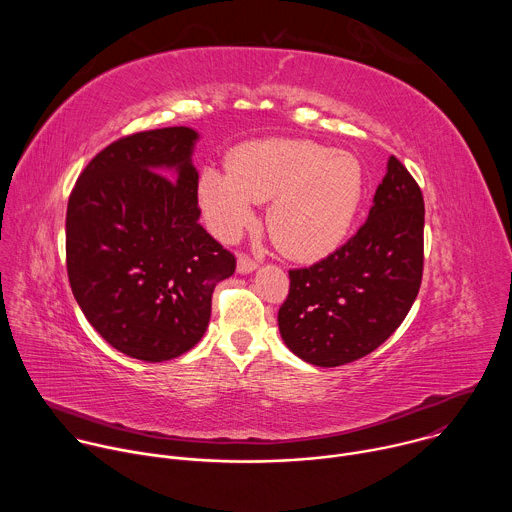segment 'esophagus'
<instances>
[{"mask_svg": "<svg viewBox=\"0 0 512 512\" xmlns=\"http://www.w3.org/2000/svg\"><path fill=\"white\" fill-rule=\"evenodd\" d=\"M255 269H257V261L255 259H251L247 255H239V259H237V271L239 273H251Z\"/></svg>", "mask_w": 512, "mask_h": 512, "instance_id": "1", "label": "esophagus"}]
</instances>
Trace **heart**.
<instances>
[{"label": "heart", "mask_w": 512, "mask_h": 512, "mask_svg": "<svg viewBox=\"0 0 512 512\" xmlns=\"http://www.w3.org/2000/svg\"><path fill=\"white\" fill-rule=\"evenodd\" d=\"M231 170L206 166L198 202L210 231L237 239L269 202L267 229L281 253L296 261L330 255L348 235L364 194V172L348 152L308 139H261L241 145Z\"/></svg>", "instance_id": "b5f03b06"}]
</instances>
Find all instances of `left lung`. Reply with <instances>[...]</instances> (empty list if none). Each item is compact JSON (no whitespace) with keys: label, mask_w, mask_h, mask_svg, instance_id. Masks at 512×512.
<instances>
[{"label":"left lung","mask_w":512,"mask_h":512,"mask_svg":"<svg viewBox=\"0 0 512 512\" xmlns=\"http://www.w3.org/2000/svg\"><path fill=\"white\" fill-rule=\"evenodd\" d=\"M423 216L417 182L391 156L367 223L326 259L289 271L277 314L285 346L316 367H340L379 348L419 294Z\"/></svg>","instance_id":"1"}]
</instances>
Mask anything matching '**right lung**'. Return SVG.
<instances>
[{"label": "right lung", "instance_id": "obj_1", "mask_svg": "<svg viewBox=\"0 0 512 512\" xmlns=\"http://www.w3.org/2000/svg\"><path fill=\"white\" fill-rule=\"evenodd\" d=\"M190 127L113 141L79 176L66 208V271L89 324L119 352L162 362L204 336L235 255L198 223Z\"/></svg>", "mask_w": 512, "mask_h": 512}]
</instances>
